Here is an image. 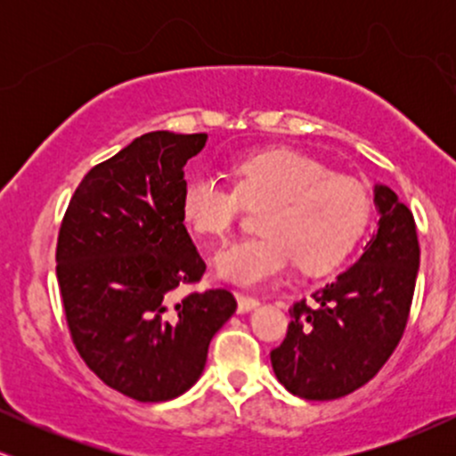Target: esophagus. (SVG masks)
Listing matches in <instances>:
<instances>
[{"label": "esophagus", "mask_w": 456, "mask_h": 456, "mask_svg": "<svg viewBox=\"0 0 456 456\" xmlns=\"http://www.w3.org/2000/svg\"><path fill=\"white\" fill-rule=\"evenodd\" d=\"M235 297H238V311L240 313H248V311H253V308L259 306V300H257V297H253V296L235 294Z\"/></svg>", "instance_id": "obj_1"}]
</instances>
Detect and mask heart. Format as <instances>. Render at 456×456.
Segmentation results:
<instances>
[{
    "instance_id": "1",
    "label": "heart",
    "mask_w": 456,
    "mask_h": 456,
    "mask_svg": "<svg viewBox=\"0 0 456 456\" xmlns=\"http://www.w3.org/2000/svg\"><path fill=\"white\" fill-rule=\"evenodd\" d=\"M238 191L221 175L201 171L182 191V218L192 232L223 238L233 227L240 196L268 201L261 235L218 250V276L238 285L279 279L297 261L308 274L332 270L362 238L370 199L358 180L330 175L328 167L296 150H265L233 167Z\"/></svg>"
}]
</instances>
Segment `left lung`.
Returning a JSON list of instances; mask_svg holds the SVG:
<instances>
[{
    "label": "left lung",
    "mask_w": 456,
    "mask_h": 456,
    "mask_svg": "<svg viewBox=\"0 0 456 456\" xmlns=\"http://www.w3.org/2000/svg\"><path fill=\"white\" fill-rule=\"evenodd\" d=\"M379 221L362 255L337 281L289 308L291 323L270 360L276 379L308 401L341 399L373 379L399 345L420 246L410 208L386 184H375Z\"/></svg>",
    "instance_id": "1"
}]
</instances>
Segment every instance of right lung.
Returning a JSON list of instances; mask_svg holds the SVG:
<instances>
[{"label":"right lung","instance_id":"obj_1","mask_svg":"<svg viewBox=\"0 0 456 456\" xmlns=\"http://www.w3.org/2000/svg\"><path fill=\"white\" fill-rule=\"evenodd\" d=\"M208 134H141L81 180L57 238V282L72 343L113 390L169 401L197 384L227 289L175 300L206 272L182 218L186 162Z\"/></svg>","mask_w":456,"mask_h":456}]
</instances>
